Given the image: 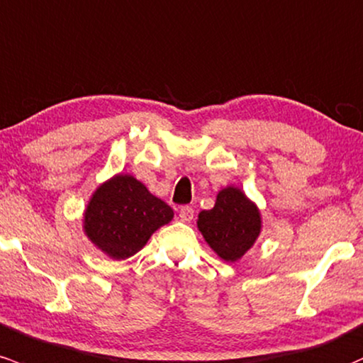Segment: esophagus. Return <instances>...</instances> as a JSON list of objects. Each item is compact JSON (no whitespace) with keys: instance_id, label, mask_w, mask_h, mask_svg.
Returning a JSON list of instances; mask_svg holds the SVG:
<instances>
[{"instance_id":"34e87169","label":"esophagus","mask_w":363,"mask_h":363,"mask_svg":"<svg viewBox=\"0 0 363 363\" xmlns=\"http://www.w3.org/2000/svg\"><path fill=\"white\" fill-rule=\"evenodd\" d=\"M193 215L194 210L191 208V206H181V208H179V218H181L182 222H191L193 220Z\"/></svg>"}]
</instances>
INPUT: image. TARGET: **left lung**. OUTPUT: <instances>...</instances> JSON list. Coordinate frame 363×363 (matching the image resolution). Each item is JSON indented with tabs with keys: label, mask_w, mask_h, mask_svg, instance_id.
<instances>
[{
	"label": "left lung",
	"mask_w": 363,
	"mask_h": 363,
	"mask_svg": "<svg viewBox=\"0 0 363 363\" xmlns=\"http://www.w3.org/2000/svg\"><path fill=\"white\" fill-rule=\"evenodd\" d=\"M196 225L217 257L230 264L253 248L264 227L257 203L236 186L218 191L213 208L201 210Z\"/></svg>",
	"instance_id": "1"
}]
</instances>
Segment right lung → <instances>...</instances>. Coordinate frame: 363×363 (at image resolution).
Wrapping results in <instances>:
<instances>
[{"label":"right lung","mask_w":363,"mask_h":363,"mask_svg":"<svg viewBox=\"0 0 363 363\" xmlns=\"http://www.w3.org/2000/svg\"><path fill=\"white\" fill-rule=\"evenodd\" d=\"M174 210L130 174H115L87 201L82 230L111 260L136 255L155 230L169 224Z\"/></svg>","instance_id":"right-lung-1"}]
</instances>
